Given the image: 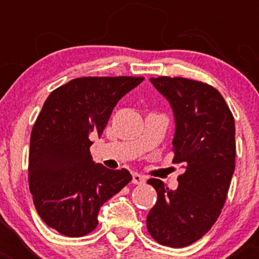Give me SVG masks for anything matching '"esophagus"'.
<instances>
[{"label":"esophagus","instance_id":"esophagus-1","mask_svg":"<svg viewBox=\"0 0 259 259\" xmlns=\"http://www.w3.org/2000/svg\"><path fill=\"white\" fill-rule=\"evenodd\" d=\"M133 183L134 184H143V183H145V177L139 173H133Z\"/></svg>","mask_w":259,"mask_h":259}]
</instances>
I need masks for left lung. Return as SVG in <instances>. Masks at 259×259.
Returning <instances> with one entry per match:
<instances>
[{
	"label": "left lung",
	"instance_id": "left-lung-1",
	"mask_svg": "<svg viewBox=\"0 0 259 259\" xmlns=\"http://www.w3.org/2000/svg\"><path fill=\"white\" fill-rule=\"evenodd\" d=\"M176 120L173 163L183 164L176 190L149 179L158 194L146 227L163 245L182 248L213 227L226 203L236 166L234 117L217 89L184 77H151Z\"/></svg>",
	"mask_w": 259,
	"mask_h": 259
}]
</instances>
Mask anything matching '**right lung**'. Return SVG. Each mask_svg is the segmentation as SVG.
I'll return each instance as SVG.
<instances>
[{
    "label": "right lung",
    "instance_id": "1",
    "mask_svg": "<svg viewBox=\"0 0 259 259\" xmlns=\"http://www.w3.org/2000/svg\"><path fill=\"white\" fill-rule=\"evenodd\" d=\"M144 77H77L55 89L32 127L28 185L38 215L67 237L98 227L101 205L132 180L126 169L96 164L91 139L100 137L117 101Z\"/></svg>",
    "mask_w": 259,
    "mask_h": 259
}]
</instances>
